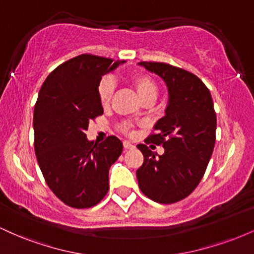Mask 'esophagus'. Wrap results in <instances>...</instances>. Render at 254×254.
Here are the masks:
<instances>
[{"label":"esophagus","instance_id":"esophagus-1","mask_svg":"<svg viewBox=\"0 0 254 254\" xmlns=\"http://www.w3.org/2000/svg\"><path fill=\"white\" fill-rule=\"evenodd\" d=\"M124 148L125 149H132V148H135V145H133L132 143H131V142H129V141H124Z\"/></svg>","mask_w":254,"mask_h":254}]
</instances>
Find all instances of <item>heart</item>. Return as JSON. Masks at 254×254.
<instances>
[{
    "label": "heart",
    "instance_id": "heart-1",
    "mask_svg": "<svg viewBox=\"0 0 254 254\" xmlns=\"http://www.w3.org/2000/svg\"><path fill=\"white\" fill-rule=\"evenodd\" d=\"M133 83H135L137 94H138V97L142 99L143 103L145 100H149V99L156 100L159 89H157L156 83L154 82L153 78H150L148 75H137V76L133 78ZM115 89L116 82L112 77H105L100 82V84H99L98 94L103 106L106 107L111 104L113 94H115ZM123 130L127 132V131H130V127L127 124H124Z\"/></svg>",
    "mask_w": 254,
    "mask_h": 254
}]
</instances>
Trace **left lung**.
Returning <instances> with one entry per match:
<instances>
[{
    "mask_svg": "<svg viewBox=\"0 0 254 254\" xmlns=\"http://www.w3.org/2000/svg\"><path fill=\"white\" fill-rule=\"evenodd\" d=\"M166 83L168 101L165 116L145 139L162 144L157 155L145 144L137 148L144 156L136 172L138 186L150 199L171 204L188 197L205 173L215 145L216 113L211 94L196 75L166 63L139 62ZM151 147V145H150Z\"/></svg>",
    "mask_w": 254,
    "mask_h": 254,
    "instance_id": "obj_1",
    "label": "left lung"
}]
</instances>
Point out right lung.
Listing matches in <instances>:
<instances>
[{"label": "right lung", "mask_w": 254, "mask_h": 254, "mask_svg": "<svg viewBox=\"0 0 254 254\" xmlns=\"http://www.w3.org/2000/svg\"><path fill=\"white\" fill-rule=\"evenodd\" d=\"M124 62L81 55L44 81L34 106V150L49 188L66 205L90 208L109 191V171L123 151L116 136L103 143L87 138L89 122L104 113L98 87Z\"/></svg>", "instance_id": "add662e5"}]
</instances>
